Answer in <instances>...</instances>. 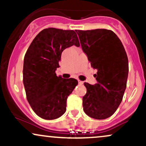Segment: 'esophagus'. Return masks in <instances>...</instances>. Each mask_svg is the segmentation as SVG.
Returning a JSON list of instances; mask_svg holds the SVG:
<instances>
[{
  "mask_svg": "<svg viewBox=\"0 0 146 146\" xmlns=\"http://www.w3.org/2000/svg\"><path fill=\"white\" fill-rule=\"evenodd\" d=\"M78 83L80 84H84V82H82V81H80V80H78Z\"/></svg>",
  "mask_w": 146,
  "mask_h": 146,
  "instance_id": "1",
  "label": "esophagus"
}]
</instances>
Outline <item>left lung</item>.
I'll return each instance as SVG.
<instances>
[{
    "label": "left lung",
    "mask_w": 146,
    "mask_h": 146,
    "mask_svg": "<svg viewBox=\"0 0 146 146\" xmlns=\"http://www.w3.org/2000/svg\"><path fill=\"white\" fill-rule=\"evenodd\" d=\"M83 51L97 69V84L84 82L83 109L88 116L104 119L115 113L123 99L128 75V60L119 38L111 30H77Z\"/></svg>",
    "instance_id": "obj_1"
}]
</instances>
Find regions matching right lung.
<instances>
[{
  "label": "right lung",
  "mask_w": 146,
  "mask_h": 146,
  "mask_svg": "<svg viewBox=\"0 0 146 146\" xmlns=\"http://www.w3.org/2000/svg\"><path fill=\"white\" fill-rule=\"evenodd\" d=\"M80 46L73 30L44 29L28 48L23 64V84L27 99L35 113L52 120L66 112V100L78 85L74 78L56 75L62 53L65 48Z\"/></svg>",
  "instance_id": "1"
}]
</instances>
